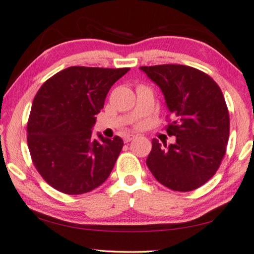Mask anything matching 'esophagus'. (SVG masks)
<instances>
[{
	"instance_id": "34e87169",
	"label": "esophagus",
	"mask_w": 254,
	"mask_h": 254,
	"mask_svg": "<svg viewBox=\"0 0 254 254\" xmlns=\"http://www.w3.org/2000/svg\"><path fill=\"white\" fill-rule=\"evenodd\" d=\"M135 137H136L135 134H127V135L124 136V141L125 142H130L131 139H134Z\"/></svg>"
}]
</instances>
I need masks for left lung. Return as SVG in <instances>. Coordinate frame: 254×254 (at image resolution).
I'll use <instances>...</instances> for the list:
<instances>
[{
    "mask_svg": "<svg viewBox=\"0 0 254 254\" xmlns=\"http://www.w3.org/2000/svg\"><path fill=\"white\" fill-rule=\"evenodd\" d=\"M160 88L170 111L174 144L152 139L146 165L158 182L174 191L206 183L221 164L229 138V113L220 87L206 73L186 65L139 67Z\"/></svg>",
    "mask_w": 254,
    "mask_h": 254,
    "instance_id": "1",
    "label": "left lung"
}]
</instances>
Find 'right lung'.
<instances>
[{"instance_id": "right-lung-1", "label": "right lung", "mask_w": 254, "mask_h": 254, "mask_svg": "<svg viewBox=\"0 0 254 254\" xmlns=\"http://www.w3.org/2000/svg\"><path fill=\"white\" fill-rule=\"evenodd\" d=\"M129 68L71 66L56 73L35 95L27 123L33 164L48 185L81 194L100 187L112 172L124 141L91 137L110 88Z\"/></svg>"}]
</instances>
